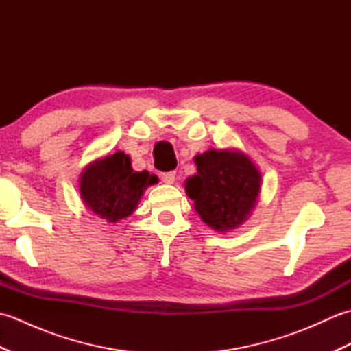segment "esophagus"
<instances>
[{
    "instance_id": "34e87169",
    "label": "esophagus",
    "mask_w": 351,
    "mask_h": 351,
    "mask_svg": "<svg viewBox=\"0 0 351 351\" xmlns=\"http://www.w3.org/2000/svg\"><path fill=\"white\" fill-rule=\"evenodd\" d=\"M175 178H176L175 171H162V173H160V180L166 184H173Z\"/></svg>"
}]
</instances>
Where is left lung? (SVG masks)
Here are the masks:
<instances>
[{
    "label": "left lung",
    "mask_w": 351,
    "mask_h": 351,
    "mask_svg": "<svg viewBox=\"0 0 351 351\" xmlns=\"http://www.w3.org/2000/svg\"><path fill=\"white\" fill-rule=\"evenodd\" d=\"M197 175L185 184L200 217L215 230L235 229L256 204L261 175L247 156L237 151L211 149L195 158Z\"/></svg>",
    "instance_id": "left-lung-1"
}]
</instances>
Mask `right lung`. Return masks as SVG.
I'll return each mask as SVG.
<instances>
[{
    "mask_svg": "<svg viewBox=\"0 0 351 351\" xmlns=\"http://www.w3.org/2000/svg\"><path fill=\"white\" fill-rule=\"evenodd\" d=\"M154 182L147 171L132 170L128 155L116 152L95 161L83 171L80 191L95 214L116 223L136 210L145 189Z\"/></svg>",
    "mask_w": 351,
    "mask_h": 351,
    "instance_id": "obj_1",
    "label": "right lung"
}]
</instances>
